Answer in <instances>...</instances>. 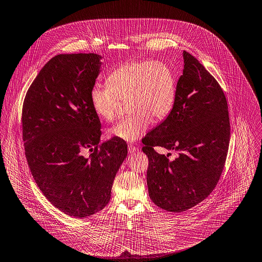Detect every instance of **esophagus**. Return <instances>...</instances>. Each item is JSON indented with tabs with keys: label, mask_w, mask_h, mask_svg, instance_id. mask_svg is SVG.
I'll list each match as a JSON object with an SVG mask.
<instances>
[{
	"label": "esophagus",
	"mask_w": 262,
	"mask_h": 262,
	"mask_svg": "<svg viewBox=\"0 0 262 262\" xmlns=\"http://www.w3.org/2000/svg\"><path fill=\"white\" fill-rule=\"evenodd\" d=\"M139 149L137 148V147H135V146H133V145H130V146H128V152L130 153V154H134L135 152H137Z\"/></svg>",
	"instance_id": "esophagus-1"
}]
</instances>
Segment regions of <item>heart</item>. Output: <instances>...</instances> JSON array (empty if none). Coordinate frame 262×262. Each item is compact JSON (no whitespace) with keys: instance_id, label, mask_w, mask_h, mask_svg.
<instances>
[{"instance_id":"1","label":"heart","mask_w":262,"mask_h":262,"mask_svg":"<svg viewBox=\"0 0 262 262\" xmlns=\"http://www.w3.org/2000/svg\"><path fill=\"white\" fill-rule=\"evenodd\" d=\"M107 85L95 84L90 94L95 113L105 121L116 117L119 101L128 100L130 116L108 130L112 138L135 142L150 128L153 119L163 120L177 100V77L169 65L160 61L127 62L114 69Z\"/></svg>"}]
</instances>
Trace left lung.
<instances>
[{"mask_svg": "<svg viewBox=\"0 0 262 262\" xmlns=\"http://www.w3.org/2000/svg\"><path fill=\"white\" fill-rule=\"evenodd\" d=\"M184 70L169 115L143 139L151 200L170 212L186 211L210 195L222 176L231 136L226 96L215 78L184 51ZM176 150L169 161L153 146Z\"/></svg>", "mask_w": 262, "mask_h": 262, "instance_id": "obj_1", "label": "left lung"}]
</instances>
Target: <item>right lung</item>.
<instances>
[{
	"instance_id": "obj_1",
	"label": "right lung",
	"mask_w": 262,
	"mask_h": 262,
	"mask_svg": "<svg viewBox=\"0 0 262 262\" xmlns=\"http://www.w3.org/2000/svg\"><path fill=\"white\" fill-rule=\"evenodd\" d=\"M98 54H60L40 69L22 108L25 156L45 197L65 214L83 219L110 201L126 143H100L101 122L91 90L101 72ZM85 150L92 154L84 155Z\"/></svg>"
}]
</instances>
